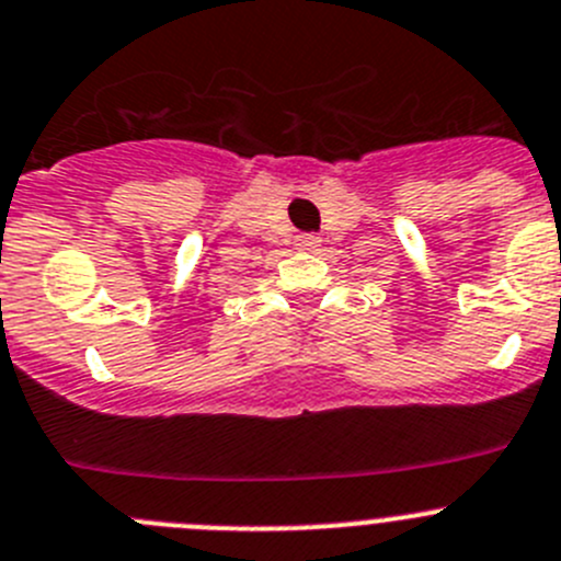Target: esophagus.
Here are the masks:
<instances>
[{
  "label": "esophagus",
  "instance_id": "1",
  "mask_svg": "<svg viewBox=\"0 0 561 561\" xmlns=\"http://www.w3.org/2000/svg\"><path fill=\"white\" fill-rule=\"evenodd\" d=\"M321 243H323V240L318 238V234H298V240H296L298 249H307V251L321 249Z\"/></svg>",
  "mask_w": 561,
  "mask_h": 561
}]
</instances>
